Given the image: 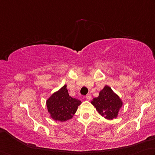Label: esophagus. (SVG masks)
<instances>
[{"label":"esophagus","mask_w":155,"mask_h":155,"mask_svg":"<svg viewBox=\"0 0 155 155\" xmlns=\"http://www.w3.org/2000/svg\"><path fill=\"white\" fill-rule=\"evenodd\" d=\"M86 99H87V100H91V94H87V95L86 96Z\"/></svg>","instance_id":"obj_1"}]
</instances>
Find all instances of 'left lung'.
Masks as SVG:
<instances>
[{
  "label": "left lung",
  "mask_w": 155,
  "mask_h": 155,
  "mask_svg": "<svg viewBox=\"0 0 155 155\" xmlns=\"http://www.w3.org/2000/svg\"><path fill=\"white\" fill-rule=\"evenodd\" d=\"M91 103L99 114L107 120L117 118L119 110L123 105L120 97L107 85L105 86L99 92V96L94 98Z\"/></svg>",
  "instance_id": "obj_1"
}]
</instances>
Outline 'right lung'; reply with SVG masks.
Instances as JSON below:
<instances>
[{
  "instance_id": "add662e5",
  "label": "right lung",
  "mask_w": 155,
  "mask_h": 155,
  "mask_svg": "<svg viewBox=\"0 0 155 155\" xmlns=\"http://www.w3.org/2000/svg\"><path fill=\"white\" fill-rule=\"evenodd\" d=\"M81 104L80 100L69 96L66 84L54 92L46 101L50 118L61 123L72 118Z\"/></svg>"
}]
</instances>
